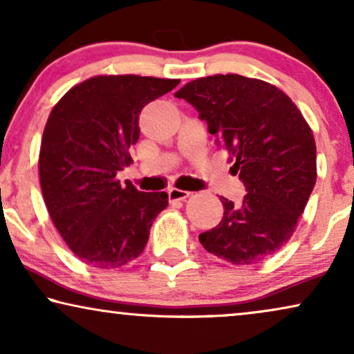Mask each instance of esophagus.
I'll list each match as a JSON object with an SVG mask.
<instances>
[{
	"label": "esophagus",
	"mask_w": 354,
	"mask_h": 354,
	"mask_svg": "<svg viewBox=\"0 0 354 354\" xmlns=\"http://www.w3.org/2000/svg\"><path fill=\"white\" fill-rule=\"evenodd\" d=\"M190 196V192L180 190V188H171L169 190V200L171 201H183Z\"/></svg>",
	"instance_id": "34e87169"
}]
</instances>
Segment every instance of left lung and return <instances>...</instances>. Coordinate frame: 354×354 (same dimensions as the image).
Listing matches in <instances>:
<instances>
[{
  "mask_svg": "<svg viewBox=\"0 0 354 354\" xmlns=\"http://www.w3.org/2000/svg\"><path fill=\"white\" fill-rule=\"evenodd\" d=\"M176 96L198 111L216 143L234 156L230 172L248 192L240 205L221 196L224 217L200 234V243L232 264L275 254L293 235L316 185L311 127L282 90L239 74L192 80Z\"/></svg>",
  "mask_w": 354,
  "mask_h": 354,
  "instance_id": "obj_1",
  "label": "left lung"
}]
</instances>
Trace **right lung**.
Wrapping results in <instances>:
<instances>
[{"mask_svg":"<svg viewBox=\"0 0 354 354\" xmlns=\"http://www.w3.org/2000/svg\"><path fill=\"white\" fill-rule=\"evenodd\" d=\"M177 79L98 75L72 86L53 108L41 138L40 183L53 224L85 264L115 269L138 258L166 209V192H138L115 178L138 142V118Z\"/></svg>","mask_w":354,"mask_h":354,"instance_id":"obj_1","label":"right lung"}]
</instances>
